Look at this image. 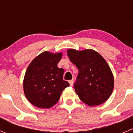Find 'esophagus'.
I'll return each mask as SVG.
<instances>
[{"instance_id":"esophagus-1","label":"esophagus","mask_w":133,"mask_h":133,"mask_svg":"<svg viewBox=\"0 0 133 133\" xmlns=\"http://www.w3.org/2000/svg\"><path fill=\"white\" fill-rule=\"evenodd\" d=\"M69 84H70V86H73V81H72V80H71V81H69Z\"/></svg>"}]
</instances>
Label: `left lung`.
Here are the masks:
<instances>
[{"instance_id":"1","label":"left lung","mask_w":133,"mask_h":133,"mask_svg":"<svg viewBox=\"0 0 133 133\" xmlns=\"http://www.w3.org/2000/svg\"><path fill=\"white\" fill-rule=\"evenodd\" d=\"M67 54L78 69L74 88L80 99L90 107L105 103L114 89L113 74L105 59L92 49H71Z\"/></svg>"}]
</instances>
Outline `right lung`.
<instances>
[{"mask_svg": "<svg viewBox=\"0 0 133 133\" xmlns=\"http://www.w3.org/2000/svg\"><path fill=\"white\" fill-rule=\"evenodd\" d=\"M62 54L45 51L31 62L24 75L23 89L29 102L38 108L49 109L58 101L69 86L63 79L64 70L58 68Z\"/></svg>", "mask_w": 133, "mask_h": 133, "instance_id": "add662e5", "label": "right lung"}]
</instances>
